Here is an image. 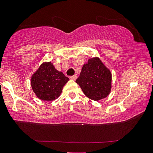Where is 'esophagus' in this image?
Listing matches in <instances>:
<instances>
[{"instance_id": "34e87169", "label": "esophagus", "mask_w": 153, "mask_h": 153, "mask_svg": "<svg viewBox=\"0 0 153 153\" xmlns=\"http://www.w3.org/2000/svg\"><path fill=\"white\" fill-rule=\"evenodd\" d=\"M70 79H72V80H76V79H77V76H76V75H75V76H71L70 77Z\"/></svg>"}]
</instances>
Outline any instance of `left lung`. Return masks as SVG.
I'll use <instances>...</instances> for the list:
<instances>
[{"label":"left lung","mask_w":153,"mask_h":153,"mask_svg":"<svg viewBox=\"0 0 153 153\" xmlns=\"http://www.w3.org/2000/svg\"><path fill=\"white\" fill-rule=\"evenodd\" d=\"M112 76L98 58H93L83 65L76 82L86 97L94 101L104 99L111 90Z\"/></svg>","instance_id":"1"}]
</instances>
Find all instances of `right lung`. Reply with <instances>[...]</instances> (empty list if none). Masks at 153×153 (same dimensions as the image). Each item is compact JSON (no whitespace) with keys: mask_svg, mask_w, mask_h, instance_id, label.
<instances>
[{"mask_svg":"<svg viewBox=\"0 0 153 153\" xmlns=\"http://www.w3.org/2000/svg\"><path fill=\"white\" fill-rule=\"evenodd\" d=\"M69 80L51 62H43L31 77V85L38 98L52 101L60 96L63 86Z\"/></svg>","mask_w":153,"mask_h":153,"instance_id":"1","label":"right lung"}]
</instances>
